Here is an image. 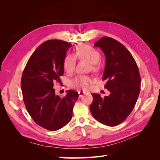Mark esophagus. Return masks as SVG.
I'll return each instance as SVG.
<instances>
[{"mask_svg": "<svg viewBox=\"0 0 160 160\" xmlns=\"http://www.w3.org/2000/svg\"><path fill=\"white\" fill-rule=\"evenodd\" d=\"M78 93H79V98H81V97H83V95L84 94H85V93L84 91H79Z\"/></svg>", "mask_w": 160, "mask_h": 160, "instance_id": "obj_1", "label": "esophagus"}]
</instances>
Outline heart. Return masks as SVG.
Returning a JSON list of instances; mask_svg holds the SVG:
<instances>
[{"label":"heart","mask_w":160,"mask_h":160,"mask_svg":"<svg viewBox=\"0 0 160 160\" xmlns=\"http://www.w3.org/2000/svg\"><path fill=\"white\" fill-rule=\"evenodd\" d=\"M75 56L67 55L63 59V68L67 74L71 75L74 72L76 65V58L79 60L89 61V70L98 71L100 69L101 53L93 47L81 43L75 49ZM93 82L92 77L88 75H79L72 81L71 85L77 89L88 90Z\"/></svg>","instance_id":"obj_1"}]
</instances>
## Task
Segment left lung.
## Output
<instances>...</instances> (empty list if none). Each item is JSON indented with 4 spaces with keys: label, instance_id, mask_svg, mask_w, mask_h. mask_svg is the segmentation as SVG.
<instances>
[{
    "label": "left lung",
    "instance_id": "obj_1",
    "mask_svg": "<svg viewBox=\"0 0 160 160\" xmlns=\"http://www.w3.org/2000/svg\"><path fill=\"white\" fill-rule=\"evenodd\" d=\"M94 45L105 54L103 80H107L105 88L110 94L102 98L99 94L92 93L90 111L99 122L116 126L128 117L137 102L141 86L139 69L130 52L113 38L103 37Z\"/></svg>",
    "mask_w": 160,
    "mask_h": 160
}]
</instances>
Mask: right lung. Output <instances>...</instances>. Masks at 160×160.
<instances>
[{"instance_id": "add662e5", "label": "right lung", "mask_w": 160, "mask_h": 160, "mask_svg": "<svg viewBox=\"0 0 160 160\" xmlns=\"http://www.w3.org/2000/svg\"><path fill=\"white\" fill-rule=\"evenodd\" d=\"M71 44L49 40L41 44L28 59L21 78V90L26 109L37 124L57 131L68 123L79 94L67 90L64 97L55 95V82L61 83L63 59Z\"/></svg>"}]
</instances>
